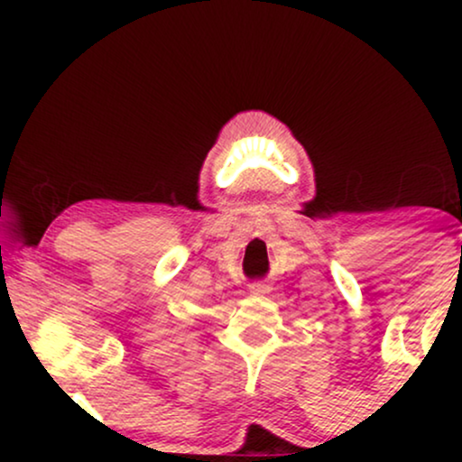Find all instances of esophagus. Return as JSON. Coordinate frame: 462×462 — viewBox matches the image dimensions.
Instances as JSON below:
<instances>
[{"mask_svg":"<svg viewBox=\"0 0 462 462\" xmlns=\"http://www.w3.org/2000/svg\"><path fill=\"white\" fill-rule=\"evenodd\" d=\"M249 291H252L254 295H264V293H269V284L263 282V280H256V282L249 284Z\"/></svg>","mask_w":462,"mask_h":462,"instance_id":"34e87169","label":"esophagus"}]
</instances>
